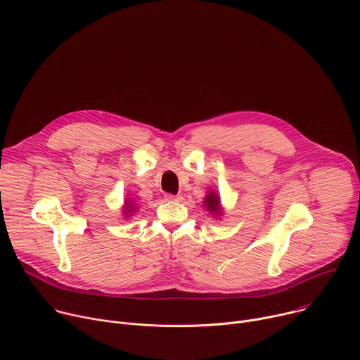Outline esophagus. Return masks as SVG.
<instances>
[{"label": "esophagus", "instance_id": "obj_1", "mask_svg": "<svg viewBox=\"0 0 360 360\" xmlns=\"http://www.w3.org/2000/svg\"><path fill=\"white\" fill-rule=\"evenodd\" d=\"M165 199H167V200H176V202H178V200H182V196H181V195L167 193V195H165Z\"/></svg>", "mask_w": 360, "mask_h": 360}]
</instances>
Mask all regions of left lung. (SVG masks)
Segmentation results:
<instances>
[{
    "label": "left lung",
    "mask_w": 360,
    "mask_h": 360,
    "mask_svg": "<svg viewBox=\"0 0 360 360\" xmlns=\"http://www.w3.org/2000/svg\"><path fill=\"white\" fill-rule=\"evenodd\" d=\"M205 205H207V208H208L211 212L219 214V198H218L214 192L208 193L207 199H205Z\"/></svg>",
    "instance_id": "1"
}]
</instances>
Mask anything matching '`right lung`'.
Masks as SVG:
<instances>
[{"mask_svg": "<svg viewBox=\"0 0 360 360\" xmlns=\"http://www.w3.org/2000/svg\"><path fill=\"white\" fill-rule=\"evenodd\" d=\"M129 211H132V207L129 203H127V208H125V212H129Z\"/></svg>", "mask_w": 360, "mask_h": 360, "instance_id": "right-lung-1", "label": "right lung"}]
</instances>
